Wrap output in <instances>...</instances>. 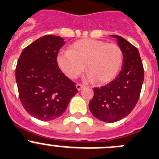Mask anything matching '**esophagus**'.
Here are the masks:
<instances>
[{"label": "esophagus", "instance_id": "esophagus-1", "mask_svg": "<svg viewBox=\"0 0 159 159\" xmlns=\"http://www.w3.org/2000/svg\"><path fill=\"white\" fill-rule=\"evenodd\" d=\"M76 87H77V89L78 90V91H80V90L81 89H83L84 87V84H76Z\"/></svg>", "mask_w": 159, "mask_h": 159}]
</instances>
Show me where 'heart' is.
<instances>
[{"label":"heart","mask_w":159,"mask_h":159,"mask_svg":"<svg viewBox=\"0 0 159 159\" xmlns=\"http://www.w3.org/2000/svg\"><path fill=\"white\" fill-rule=\"evenodd\" d=\"M122 51L116 44L84 39L75 42L69 51L58 56L57 63L66 77L75 79L84 70L87 79L104 84L116 77L122 64Z\"/></svg>","instance_id":"obj_1"}]
</instances>
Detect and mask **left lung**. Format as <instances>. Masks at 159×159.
<instances>
[{
  "instance_id": "1",
  "label": "left lung",
  "mask_w": 159,
  "mask_h": 159,
  "mask_svg": "<svg viewBox=\"0 0 159 159\" xmlns=\"http://www.w3.org/2000/svg\"><path fill=\"white\" fill-rule=\"evenodd\" d=\"M111 37L116 38L122 51V68L114 81L93 89L94 96L89 104L93 116L107 123L119 121L131 113L140 98L144 78L137 48L121 37Z\"/></svg>"
}]
</instances>
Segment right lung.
<instances>
[{
	"label": "right lung",
	"instance_id": "right-lung-1",
	"mask_svg": "<svg viewBox=\"0 0 159 159\" xmlns=\"http://www.w3.org/2000/svg\"><path fill=\"white\" fill-rule=\"evenodd\" d=\"M64 44L59 36L41 37L23 50L16 65L22 104L27 113L41 121L61 116L78 93L75 83L58 66V52Z\"/></svg>",
	"mask_w": 159,
	"mask_h": 159
}]
</instances>
